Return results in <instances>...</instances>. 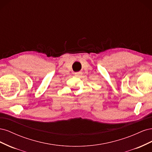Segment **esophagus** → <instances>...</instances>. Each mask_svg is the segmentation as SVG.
Returning <instances> with one entry per match:
<instances>
[{
  "label": "esophagus",
  "mask_w": 152,
  "mask_h": 152,
  "mask_svg": "<svg viewBox=\"0 0 152 152\" xmlns=\"http://www.w3.org/2000/svg\"><path fill=\"white\" fill-rule=\"evenodd\" d=\"M75 75L77 77H80V75H82V72H75Z\"/></svg>",
  "instance_id": "1"
}]
</instances>
